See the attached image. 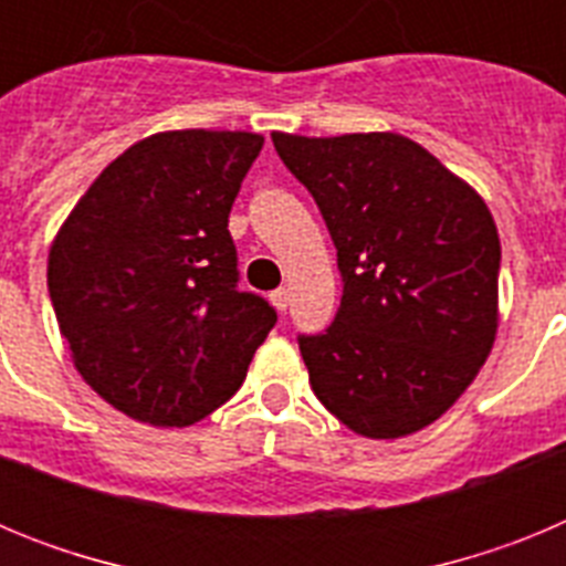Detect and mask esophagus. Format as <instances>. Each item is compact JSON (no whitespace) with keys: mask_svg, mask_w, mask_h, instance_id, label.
Instances as JSON below:
<instances>
[{"mask_svg":"<svg viewBox=\"0 0 566 566\" xmlns=\"http://www.w3.org/2000/svg\"><path fill=\"white\" fill-rule=\"evenodd\" d=\"M272 306L277 308V312H286V308H289V289H274Z\"/></svg>","mask_w":566,"mask_h":566,"instance_id":"1","label":"esophagus"}]
</instances>
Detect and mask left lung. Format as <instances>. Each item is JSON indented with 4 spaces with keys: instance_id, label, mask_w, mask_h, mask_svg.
Listing matches in <instances>:
<instances>
[{
    "instance_id": "8db88e82",
    "label": "left lung",
    "mask_w": 566,
    "mask_h": 566,
    "mask_svg": "<svg viewBox=\"0 0 566 566\" xmlns=\"http://www.w3.org/2000/svg\"><path fill=\"white\" fill-rule=\"evenodd\" d=\"M337 247L343 297L300 337L308 382L354 433L437 422L496 343L499 232L482 195L399 133H272Z\"/></svg>"
}]
</instances>
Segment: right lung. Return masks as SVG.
Here are the masks:
<instances>
[{"label": "right lung", "mask_w": 566, "mask_h": 566, "mask_svg": "<svg viewBox=\"0 0 566 566\" xmlns=\"http://www.w3.org/2000/svg\"><path fill=\"white\" fill-rule=\"evenodd\" d=\"M263 135L169 129L124 149L50 243L48 289L84 382L184 428L240 388L277 314L238 289L229 212Z\"/></svg>", "instance_id": "obj_1"}]
</instances>
